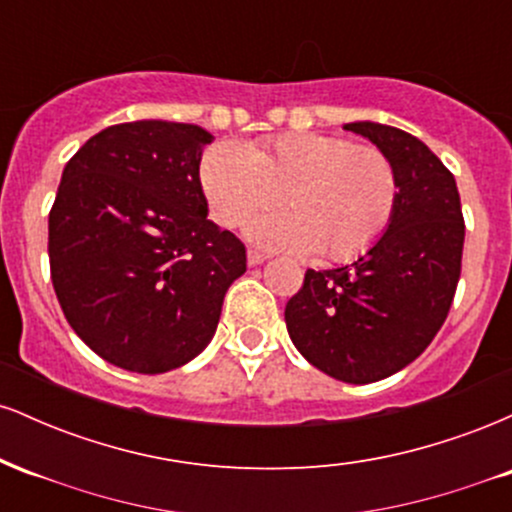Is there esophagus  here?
<instances>
[{
	"mask_svg": "<svg viewBox=\"0 0 512 512\" xmlns=\"http://www.w3.org/2000/svg\"><path fill=\"white\" fill-rule=\"evenodd\" d=\"M264 262H267V255H262V252H257V250H248L250 267H257V264H264Z\"/></svg>",
	"mask_w": 512,
	"mask_h": 512,
	"instance_id": "obj_1",
	"label": "esophagus"
}]
</instances>
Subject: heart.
Here are the masks:
<instances>
[{
	"label": "heart",
	"mask_w": 512,
	"mask_h": 512,
	"mask_svg": "<svg viewBox=\"0 0 512 512\" xmlns=\"http://www.w3.org/2000/svg\"><path fill=\"white\" fill-rule=\"evenodd\" d=\"M199 182L219 226L236 228L264 214L245 236L267 250L342 262L375 243L397 204L390 158L373 146L317 132H289L255 144L221 142L204 154Z\"/></svg>",
	"instance_id": "obj_1"
}]
</instances>
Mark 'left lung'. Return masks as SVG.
Here are the masks:
<instances>
[{
    "instance_id": "left-lung-1",
    "label": "left lung",
    "mask_w": 512,
    "mask_h": 512,
    "mask_svg": "<svg viewBox=\"0 0 512 512\" xmlns=\"http://www.w3.org/2000/svg\"><path fill=\"white\" fill-rule=\"evenodd\" d=\"M390 158L397 204L383 236L337 269H308L286 303V330L308 363L368 385L407 368L433 342L455 296L464 221L455 178L421 139L380 122H349Z\"/></svg>"
}]
</instances>
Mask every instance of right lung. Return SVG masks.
I'll return each mask as SVG.
<instances>
[{
	"instance_id": "add662e5",
	"label": "right lung",
	"mask_w": 512,
	"mask_h": 512,
	"mask_svg": "<svg viewBox=\"0 0 512 512\" xmlns=\"http://www.w3.org/2000/svg\"><path fill=\"white\" fill-rule=\"evenodd\" d=\"M207 129L137 120L105 127L64 166L50 211V272L81 342L117 368L185 366L214 337L245 245L207 219Z\"/></svg>"
}]
</instances>
